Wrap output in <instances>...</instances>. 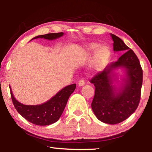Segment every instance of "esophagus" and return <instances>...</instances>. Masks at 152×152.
I'll list each match as a JSON object with an SVG mask.
<instances>
[{"label": "esophagus", "mask_w": 152, "mask_h": 152, "mask_svg": "<svg viewBox=\"0 0 152 152\" xmlns=\"http://www.w3.org/2000/svg\"><path fill=\"white\" fill-rule=\"evenodd\" d=\"M84 84H85V81H84V80L82 79V80H80L78 82V86H84Z\"/></svg>", "instance_id": "34e87169"}]
</instances>
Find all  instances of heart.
Returning <instances> with one entry per match:
<instances>
[{
  "label": "heart",
  "mask_w": 152,
  "mask_h": 152,
  "mask_svg": "<svg viewBox=\"0 0 152 152\" xmlns=\"http://www.w3.org/2000/svg\"><path fill=\"white\" fill-rule=\"evenodd\" d=\"M98 47H99V44H97V43H92L90 45L88 50L86 51L85 52L86 60H88L91 53L96 50ZM110 55V49L107 46L102 45L98 49L94 56L93 62H92V66H93L94 70L97 71L102 70L106 66V64L108 60H109Z\"/></svg>",
  "instance_id": "b5f03b06"
}]
</instances>
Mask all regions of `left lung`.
Masks as SVG:
<instances>
[{"label": "left lung", "instance_id": "8db88e82", "mask_svg": "<svg viewBox=\"0 0 152 152\" xmlns=\"http://www.w3.org/2000/svg\"><path fill=\"white\" fill-rule=\"evenodd\" d=\"M115 51L125 52L115 62L107 66L90 80L95 86L91 107L97 119L107 124L115 125L123 121L132 115L140 103L143 82V70L139 59L132 50L117 36L110 34ZM124 67L127 79L119 91L112 85V70Z\"/></svg>", "mask_w": 152, "mask_h": 152}]
</instances>
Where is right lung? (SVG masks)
Here are the masks:
<instances>
[{
	"label": "right lung",
	"instance_id": "add662e5",
	"mask_svg": "<svg viewBox=\"0 0 152 152\" xmlns=\"http://www.w3.org/2000/svg\"><path fill=\"white\" fill-rule=\"evenodd\" d=\"M64 33H48L38 35L32 39L37 38H44L53 40L61 37ZM11 96L14 107L18 113L28 121L37 125H49L58 121L65 109L69 97L76 89V84L67 86L61 89L48 102L39 105H25L17 101L12 93L11 87Z\"/></svg>",
	"mask_w": 152,
	"mask_h": 152
}]
</instances>
